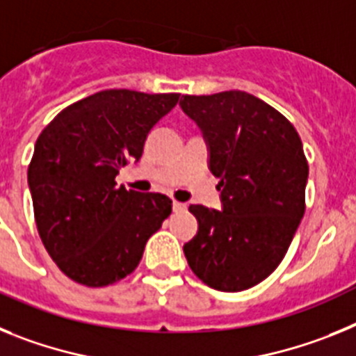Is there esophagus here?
Returning a JSON list of instances; mask_svg holds the SVG:
<instances>
[{
    "instance_id": "obj_1",
    "label": "esophagus",
    "mask_w": 356,
    "mask_h": 356,
    "mask_svg": "<svg viewBox=\"0 0 356 356\" xmlns=\"http://www.w3.org/2000/svg\"><path fill=\"white\" fill-rule=\"evenodd\" d=\"M172 209H174V211H184V209H186V206H184L182 202H177V200H174V204H172Z\"/></svg>"
}]
</instances>
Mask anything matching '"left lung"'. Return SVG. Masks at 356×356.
<instances>
[{"label":"left lung","instance_id":"8db88e82","mask_svg":"<svg viewBox=\"0 0 356 356\" xmlns=\"http://www.w3.org/2000/svg\"><path fill=\"white\" fill-rule=\"evenodd\" d=\"M181 109L202 131L222 200V211L191 204L199 231L184 256L202 283L242 292L276 270L305 215L301 138L283 114L245 91L184 95Z\"/></svg>","mask_w":356,"mask_h":356}]
</instances>
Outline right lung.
Returning a JSON list of instances; mask_svg holds the SVG:
<instances>
[{
    "instance_id": "add662e5",
    "label": "right lung",
    "mask_w": 356,
    "mask_h": 356,
    "mask_svg": "<svg viewBox=\"0 0 356 356\" xmlns=\"http://www.w3.org/2000/svg\"><path fill=\"white\" fill-rule=\"evenodd\" d=\"M177 102V92L107 89L71 104L39 134L29 166L33 215L70 280L107 286L129 276L172 213L166 195L118 188L114 179L140 161L148 132Z\"/></svg>"
}]
</instances>
